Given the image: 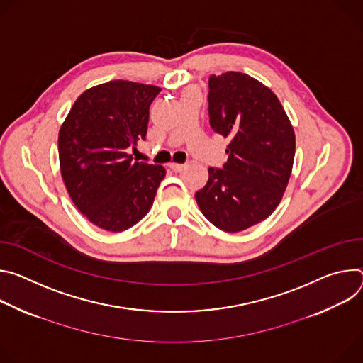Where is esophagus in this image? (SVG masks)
I'll use <instances>...</instances> for the list:
<instances>
[{"instance_id": "1", "label": "esophagus", "mask_w": 363, "mask_h": 363, "mask_svg": "<svg viewBox=\"0 0 363 363\" xmlns=\"http://www.w3.org/2000/svg\"><path fill=\"white\" fill-rule=\"evenodd\" d=\"M169 167H170L173 172L179 173V172H182V170L184 169V164H179V163H170V164H169Z\"/></svg>"}]
</instances>
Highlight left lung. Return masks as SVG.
<instances>
[{
    "mask_svg": "<svg viewBox=\"0 0 363 363\" xmlns=\"http://www.w3.org/2000/svg\"><path fill=\"white\" fill-rule=\"evenodd\" d=\"M209 123L229 138L223 169L209 167L196 191L205 218L225 232L267 219L279 205L293 170L296 135L274 92L240 72L209 77Z\"/></svg>",
    "mask_w": 363,
    "mask_h": 363,
    "instance_id": "8db88e82",
    "label": "left lung"
}]
</instances>
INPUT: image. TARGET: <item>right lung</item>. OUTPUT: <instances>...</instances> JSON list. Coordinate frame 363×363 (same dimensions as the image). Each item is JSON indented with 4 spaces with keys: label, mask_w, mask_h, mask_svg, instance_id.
<instances>
[{
    "label": "right lung",
    "mask_w": 363,
    "mask_h": 363,
    "mask_svg": "<svg viewBox=\"0 0 363 363\" xmlns=\"http://www.w3.org/2000/svg\"><path fill=\"white\" fill-rule=\"evenodd\" d=\"M161 89L111 80L80 95L59 131L60 172L74 206L101 229L123 232L151 209L163 166L134 161Z\"/></svg>",
    "instance_id": "1"
}]
</instances>
